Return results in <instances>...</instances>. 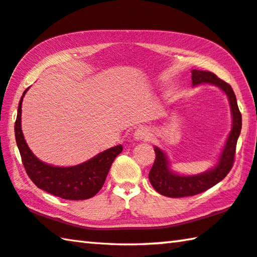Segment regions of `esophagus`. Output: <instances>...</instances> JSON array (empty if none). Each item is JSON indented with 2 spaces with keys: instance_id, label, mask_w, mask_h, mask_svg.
<instances>
[{
  "instance_id": "34e87169",
  "label": "esophagus",
  "mask_w": 257,
  "mask_h": 257,
  "mask_svg": "<svg viewBox=\"0 0 257 257\" xmlns=\"http://www.w3.org/2000/svg\"><path fill=\"white\" fill-rule=\"evenodd\" d=\"M150 130L146 127H138L134 133V139L137 142L147 141L150 138Z\"/></svg>"
}]
</instances>
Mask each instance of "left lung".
<instances>
[{"mask_svg":"<svg viewBox=\"0 0 257 257\" xmlns=\"http://www.w3.org/2000/svg\"><path fill=\"white\" fill-rule=\"evenodd\" d=\"M204 84L219 87L227 95L232 116L231 130L214 167L198 175L186 176L175 172L170 168V162L164 152L158 146H154L156 158L149 178L153 188L163 196L186 197L201 194L222 180L232 168L237 141L241 130V114L238 108L236 95L231 86L217 78L213 72L196 70V69L191 70V85L196 87Z\"/></svg>","mask_w":257,"mask_h":257,"instance_id":"left-lung-1","label":"left lung"}]
</instances>
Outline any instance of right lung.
<instances>
[{"mask_svg": "<svg viewBox=\"0 0 257 257\" xmlns=\"http://www.w3.org/2000/svg\"><path fill=\"white\" fill-rule=\"evenodd\" d=\"M28 89L20 98L15 123L16 142L28 177L40 189L63 199L79 201L95 196L103 187L113 161L122 152V145L111 147L72 167H55L43 162L30 151L21 130V106Z\"/></svg>", "mask_w": 257, "mask_h": 257, "instance_id": "1", "label": "right lung"}]
</instances>
